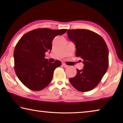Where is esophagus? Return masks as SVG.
I'll list each match as a JSON object with an SVG mask.
<instances>
[{
    "label": "esophagus",
    "mask_w": 123,
    "mask_h": 123,
    "mask_svg": "<svg viewBox=\"0 0 123 123\" xmlns=\"http://www.w3.org/2000/svg\"><path fill=\"white\" fill-rule=\"evenodd\" d=\"M62 65H63V66L64 67V68H68V65H66V64H64V63L62 64Z\"/></svg>",
    "instance_id": "34e87169"
}]
</instances>
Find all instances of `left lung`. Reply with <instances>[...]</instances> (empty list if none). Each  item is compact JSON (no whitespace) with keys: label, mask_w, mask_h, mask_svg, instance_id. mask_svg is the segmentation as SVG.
Returning a JSON list of instances; mask_svg holds the SVG:
<instances>
[{"label":"left lung","mask_w":123,"mask_h":123,"mask_svg":"<svg viewBox=\"0 0 123 123\" xmlns=\"http://www.w3.org/2000/svg\"><path fill=\"white\" fill-rule=\"evenodd\" d=\"M68 37L74 43L75 55L83 60V69H77V74L69 78L78 91L87 92L98 85L109 66V50L103 38L85 29L68 30Z\"/></svg>","instance_id":"1"}]
</instances>
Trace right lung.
<instances>
[{
	"mask_svg": "<svg viewBox=\"0 0 123 123\" xmlns=\"http://www.w3.org/2000/svg\"><path fill=\"white\" fill-rule=\"evenodd\" d=\"M66 29L37 28L25 33L17 43L14 51V70L25 86L33 91H41L53 79L55 68L62 64L59 60L49 63L45 53L51 51L52 41Z\"/></svg>",
	"mask_w": 123,
	"mask_h": 123,
	"instance_id": "1",
	"label": "right lung"
}]
</instances>
